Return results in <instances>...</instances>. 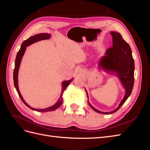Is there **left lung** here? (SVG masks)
Here are the masks:
<instances>
[{
	"label": "left lung",
	"mask_w": 150,
	"mask_h": 150,
	"mask_svg": "<svg viewBox=\"0 0 150 150\" xmlns=\"http://www.w3.org/2000/svg\"><path fill=\"white\" fill-rule=\"evenodd\" d=\"M110 34L112 38V44L111 47L107 49L105 56L101 59L99 66L108 72L116 74L125 88L126 93L119 106L111 112L99 111L88 102L89 105L94 111L104 115L112 114L121 107L132 92L134 81V62L129 45L122 39L120 33L111 32ZM86 94L88 99L87 92Z\"/></svg>",
	"instance_id": "obj_1"
}]
</instances>
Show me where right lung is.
<instances>
[{
	"label": "right lung",
	"mask_w": 150,
	"mask_h": 150,
	"mask_svg": "<svg viewBox=\"0 0 150 150\" xmlns=\"http://www.w3.org/2000/svg\"><path fill=\"white\" fill-rule=\"evenodd\" d=\"M50 38H51V34H47H47L46 33H42V34H36L34 36H32V37L29 38L28 39L24 40V41L22 42V44L21 45L20 50L19 51H18V52L17 54L16 61H15V67H14V69H13V83H14L15 88L17 90L18 94H19V96L21 99L22 101V102H23L28 108H29L30 109H31V110H33L34 111H38V112H48V111H54V110H57V109L61 105V104L62 103V100H63V99H62V93H63V92L64 91V90L66 89V88L67 87L68 85H69L71 83V81H72V79H71L69 81H63L62 84V88L60 98H59V100L57 101V102L55 104H54V105H53L51 107H49V108H45V109H35V108H33L30 107V106H29L28 104L25 102L23 98L22 97L19 90V87H18V72H19V69L21 62V60H22V56H23L25 52V51L26 49V47H28V46H29V45L33 44L34 42H38V41H39V40H44V39H49Z\"/></svg>",
	"instance_id": "right-lung-1"
}]
</instances>
